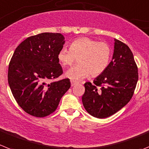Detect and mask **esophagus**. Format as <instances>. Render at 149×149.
I'll list each match as a JSON object with an SVG mask.
<instances>
[{
    "mask_svg": "<svg viewBox=\"0 0 149 149\" xmlns=\"http://www.w3.org/2000/svg\"><path fill=\"white\" fill-rule=\"evenodd\" d=\"M77 83H79V82L78 81H76V80H71V85H72V86L75 85V84H77Z\"/></svg>",
    "mask_w": 149,
    "mask_h": 149,
    "instance_id": "34e87169",
    "label": "esophagus"
}]
</instances>
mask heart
Masks as SVG:
<instances>
[{
	"instance_id": "1",
	"label": "heart",
	"mask_w": 149,
	"mask_h": 149,
	"mask_svg": "<svg viewBox=\"0 0 149 149\" xmlns=\"http://www.w3.org/2000/svg\"><path fill=\"white\" fill-rule=\"evenodd\" d=\"M111 56V49L109 43L84 37L74 40L70 49L61 48L58 59L62 65L69 66L78 58L79 63L69 69L65 76L72 80H81L90 73L92 76L103 73L107 69Z\"/></svg>"
}]
</instances>
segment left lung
Instances as JSON below:
<instances>
[{"instance_id":"1","label":"left lung","mask_w":149,"mask_h":149,"mask_svg":"<svg viewBox=\"0 0 149 149\" xmlns=\"http://www.w3.org/2000/svg\"><path fill=\"white\" fill-rule=\"evenodd\" d=\"M112 61L107 69L94 80L84 84L82 102L88 114L106 118L127 104L138 80V68L127 45L115 39Z\"/></svg>"}]
</instances>
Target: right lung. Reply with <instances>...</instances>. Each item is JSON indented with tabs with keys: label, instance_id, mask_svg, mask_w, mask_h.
<instances>
[{
	"label": "right lung",
	"instance_id": "1",
	"mask_svg": "<svg viewBox=\"0 0 149 149\" xmlns=\"http://www.w3.org/2000/svg\"><path fill=\"white\" fill-rule=\"evenodd\" d=\"M64 43L61 33L38 34L22 42L11 58L9 87L17 104L30 115L44 117L51 114L70 88L69 78L50 82L63 74L58 53Z\"/></svg>",
	"mask_w": 149,
	"mask_h": 149
}]
</instances>
